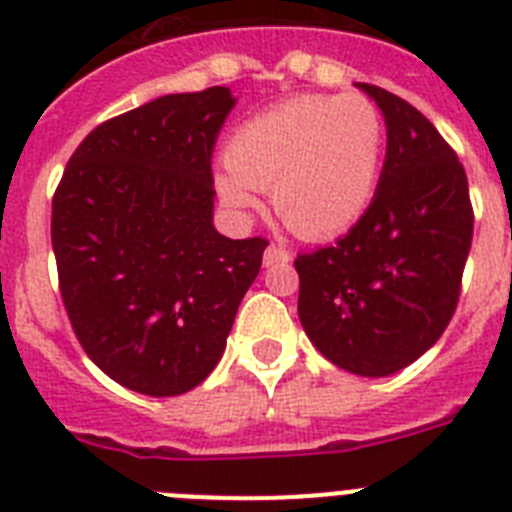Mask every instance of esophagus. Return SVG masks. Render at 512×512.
I'll list each match as a JSON object with an SVG mask.
<instances>
[{"label":"esophagus","mask_w":512,"mask_h":512,"mask_svg":"<svg viewBox=\"0 0 512 512\" xmlns=\"http://www.w3.org/2000/svg\"><path fill=\"white\" fill-rule=\"evenodd\" d=\"M292 259V253L287 251V248L277 246V243H272V246L266 248L264 251V266H277V264H287V261Z\"/></svg>","instance_id":"esophagus-1"}]
</instances>
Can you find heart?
<instances>
[{
    "mask_svg": "<svg viewBox=\"0 0 512 512\" xmlns=\"http://www.w3.org/2000/svg\"><path fill=\"white\" fill-rule=\"evenodd\" d=\"M386 121L360 93L298 95L233 131L227 170L214 189L233 209H251L253 191H272L279 220L308 240L344 233L373 202L381 181Z\"/></svg>",
    "mask_w": 512,
    "mask_h": 512,
    "instance_id": "obj_1",
    "label": "heart"
}]
</instances>
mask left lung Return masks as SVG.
Returning <instances> with one entry per match:
<instances>
[{"instance_id":"obj_1","label":"left lung","mask_w":512,"mask_h":512,"mask_svg":"<svg viewBox=\"0 0 512 512\" xmlns=\"http://www.w3.org/2000/svg\"><path fill=\"white\" fill-rule=\"evenodd\" d=\"M386 119L373 202L334 246L300 253L298 316L336 368L383 378L412 365L456 313L474 235L456 152L399 95L357 82Z\"/></svg>"}]
</instances>
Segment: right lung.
Here are the masks:
<instances>
[{"mask_svg":"<svg viewBox=\"0 0 512 512\" xmlns=\"http://www.w3.org/2000/svg\"><path fill=\"white\" fill-rule=\"evenodd\" d=\"M230 87L178 93L95 126L51 202L59 290L87 357L144 396H178L225 352L266 238L212 225V150Z\"/></svg>","mask_w":512,"mask_h":512,"instance_id":"1","label":"right lung"}]
</instances>
